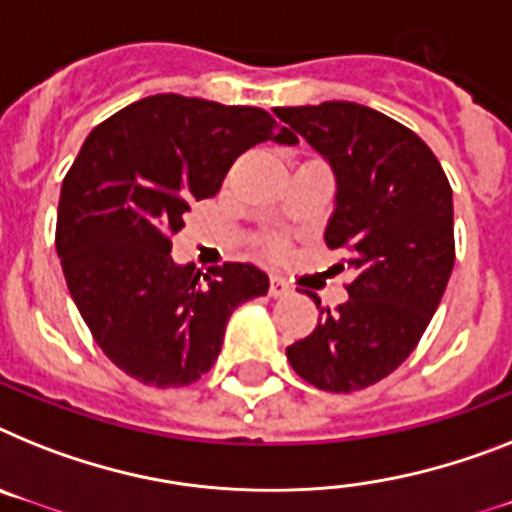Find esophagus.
<instances>
[{"instance_id":"34e87169","label":"esophagus","mask_w":512,"mask_h":512,"mask_svg":"<svg viewBox=\"0 0 512 512\" xmlns=\"http://www.w3.org/2000/svg\"><path fill=\"white\" fill-rule=\"evenodd\" d=\"M289 294H291L289 283L278 276L270 278V296H273V299H281V296H289Z\"/></svg>"}]
</instances>
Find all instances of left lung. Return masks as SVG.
<instances>
[{
  "label": "left lung",
  "mask_w": 512,
  "mask_h": 512,
  "mask_svg": "<svg viewBox=\"0 0 512 512\" xmlns=\"http://www.w3.org/2000/svg\"><path fill=\"white\" fill-rule=\"evenodd\" d=\"M330 163L336 210L325 244L343 249L349 302L320 307L317 328L286 349L302 380L354 393L409 359L440 307L455 263L453 190L422 137L351 101L276 109Z\"/></svg>",
  "instance_id": "1"
}]
</instances>
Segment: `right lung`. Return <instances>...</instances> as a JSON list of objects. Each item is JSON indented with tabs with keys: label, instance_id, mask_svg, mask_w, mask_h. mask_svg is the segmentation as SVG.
<instances>
[{
	"label": "right lung",
	"instance_id": "1",
	"mask_svg": "<svg viewBox=\"0 0 512 512\" xmlns=\"http://www.w3.org/2000/svg\"><path fill=\"white\" fill-rule=\"evenodd\" d=\"M265 140L294 145L296 135L257 106L158 93L98 124L64 176L57 255L67 289L103 354L137 382L200 380L231 312L268 294L255 265L200 278L171 257L192 200L216 195L231 163Z\"/></svg>",
	"mask_w": 512,
	"mask_h": 512
}]
</instances>
